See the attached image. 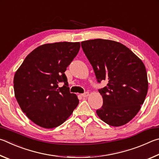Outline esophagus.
<instances>
[{
    "instance_id": "1",
    "label": "esophagus",
    "mask_w": 159,
    "mask_h": 159,
    "mask_svg": "<svg viewBox=\"0 0 159 159\" xmlns=\"http://www.w3.org/2000/svg\"><path fill=\"white\" fill-rule=\"evenodd\" d=\"M89 96V92H85L84 93L82 94V96L83 97V98H87V97H88Z\"/></svg>"
}]
</instances>
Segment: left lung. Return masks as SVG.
<instances>
[{
    "label": "left lung",
    "mask_w": 159,
    "mask_h": 159,
    "mask_svg": "<svg viewBox=\"0 0 159 159\" xmlns=\"http://www.w3.org/2000/svg\"><path fill=\"white\" fill-rule=\"evenodd\" d=\"M96 79L108 82L99 90L103 105L97 115L112 126H121L140 111L148 91L145 66L131 50L118 42L94 39L81 43Z\"/></svg>",
    "instance_id": "8db88e82"
}]
</instances>
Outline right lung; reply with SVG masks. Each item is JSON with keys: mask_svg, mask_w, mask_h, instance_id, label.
Listing matches in <instances>:
<instances>
[{"mask_svg": "<svg viewBox=\"0 0 159 159\" xmlns=\"http://www.w3.org/2000/svg\"><path fill=\"white\" fill-rule=\"evenodd\" d=\"M80 43L59 42L38 47L14 77L15 96L21 110L38 126L54 129L65 122L79 104L70 93L64 72L76 57ZM64 87L58 88V83Z\"/></svg>", "mask_w": 159, "mask_h": 159, "instance_id": "right-lung-1", "label": "right lung"}]
</instances>
